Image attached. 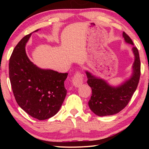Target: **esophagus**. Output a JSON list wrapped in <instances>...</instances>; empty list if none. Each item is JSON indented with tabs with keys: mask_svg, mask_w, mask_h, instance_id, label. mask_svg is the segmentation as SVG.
<instances>
[{
	"mask_svg": "<svg viewBox=\"0 0 149 149\" xmlns=\"http://www.w3.org/2000/svg\"><path fill=\"white\" fill-rule=\"evenodd\" d=\"M72 83L75 87H79L84 83V75L81 72L78 71L75 73L74 77H73Z\"/></svg>",
	"mask_w": 149,
	"mask_h": 149,
	"instance_id": "34e87169",
	"label": "esophagus"
}]
</instances>
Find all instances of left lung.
I'll return each instance as SVG.
<instances>
[{"label": "left lung", "instance_id": "8db88e82", "mask_svg": "<svg viewBox=\"0 0 149 149\" xmlns=\"http://www.w3.org/2000/svg\"><path fill=\"white\" fill-rule=\"evenodd\" d=\"M123 37L126 42L133 45L132 39L125 32H123ZM132 50L135 55L133 75L129 80L119 87H111L104 80L99 79L86 72L87 84L92 89L91 97L88 103L90 109L96 115L105 116L117 114L132 99L138 86L141 75V62L138 49L133 46Z\"/></svg>", "mask_w": 149, "mask_h": 149}]
</instances>
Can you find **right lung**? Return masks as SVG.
<instances>
[{
  "label": "right lung",
  "mask_w": 149,
  "mask_h": 149,
  "mask_svg": "<svg viewBox=\"0 0 149 149\" xmlns=\"http://www.w3.org/2000/svg\"><path fill=\"white\" fill-rule=\"evenodd\" d=\"M31 35L15 47L9 61V77L17 104L33 118L44 120L61 107L67 94L64 81L68 74L40 69L30 61L25 47Z\"/></svg>",
  "instance_id": "right-lung-1"
}]
</instances>
